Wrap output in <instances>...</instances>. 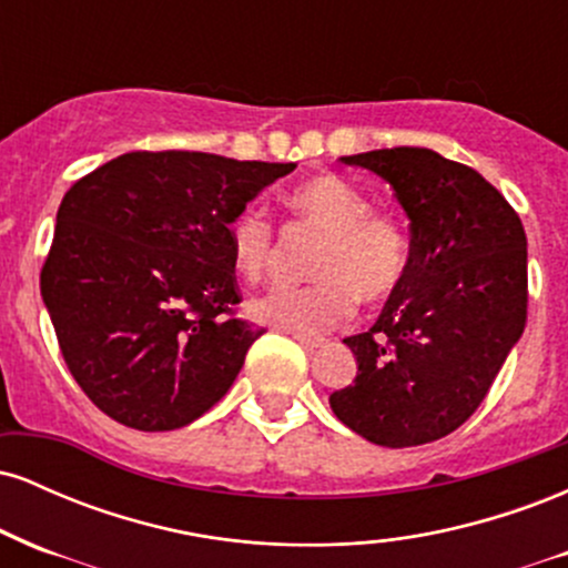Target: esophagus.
Returning <instances> with one entry per match:
<instances>
[{
	"label": "esophagus",
	"instance_id": "1",
	"mask_svg": "<svg viewBox=\"0 0 568 568\" xmlns=\"http://www.w3.org/2000/svg\"><path fill=\"white\" fill-rule=\"evenodd\" d=\"M293 338H296V342L302 344V347H306V349L323 347V344L328 342V338H323V336H306V334H293Z\"/></svg>",
	"mask_w": 568,
	"mask_h": 568
}]
</instances>
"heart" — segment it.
<instances>
[{
    "label": "heart",
    "mask_w": 568,
    "mask_h": 568,
    "mask_svg": "<svg viewBox=\"0 0 568 568\" xmlns=\"http://www.w3.org/2000/svg\"><path fill=\"white\" fill-rule=\"evenodd\" d=\"M293 221L323 232L306 285H277L247 304L253 321L315 336L336 328L363 302H382L400 285L408 240L387 213L371 211L363 189L338 175H315L288 194ZM230 256L240 277L262 280L277 262V230L262 205H245L230 221Z\"/></svg>",
    "instance_id": "1"
}]
</instances>
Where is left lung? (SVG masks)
Listing matches in <instances>:
<instances>
[{
	"mask_svg": "<svg viewBox=\"0 0 568 568\" xmlns=\"http://www.w3.org/2000/svg\"><path fill=\"white\" fill-rule=\"evenodd\" d=\"M342 162L395 189L410 247L379 321L344 338L357 376L328 403L376 446L433 443L470 419L524 334V224L484 175L433 149H376Z\"/></svg>",
	"mask_w": 568,
	"mask_h": 568,
	"instance_id": "8db88e82",
	"label": "left lung"
}]
</instances>
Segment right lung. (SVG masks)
<instances>
[{
    "instance_id": "right-lung-1",
    "label": "right lung",
    "mask_w": 568,
    "mask_h": 568,
    "mask_svg": "<svg viewBox=\"0 0 568 568\" xmlns=\"http://www.w3.org/2000/svg\"><path fill=\"white\" fill-rule=\"evenodd\" d=\"M293 168L130 152L69 189L39 288L71 376L103 414L165 433L226 395L264 334L234 317L226 230Z\"/></svg>"
}]
</instances>
